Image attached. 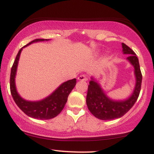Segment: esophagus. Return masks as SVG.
<instances>
[{"label":"esophagus","mask_w":154,"mask_h":154,"mask_svg":"<svg viewBox=\"0 0 154 154\" xmlns=\"http://www.w3.org/2000/svg\"><path fill=\"white\" fill-rule=\"evenodd\" d=\"M78 80H80V81H86L87 80V77H86L85 75H82L80 76H79L78 77Z\"/></svg>","instance_id":"esophagus-1"}]
</instances>
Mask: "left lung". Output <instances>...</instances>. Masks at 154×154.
<instances>
[{
  "label": "left lung",
  "mask_w": 154,
  "mask_h": 154,
  "mask_svg": "<svg viewBox=\"0 0 154 154\" xmlns=\"http://www.w3.org/2000/svg\"><path fill=\"white\" fill-rule=\"evenodd\" d=\"M122 45L123 54L130 55L127 60L134 67L135 85L132 94L124 100H114L105 93L100 85L91 77L88 85L86 103L91 114L101 120H111L122 117L130 110L138 98L142 82V74L140 69L139 61L133 51L125 45Z\"/></svg>",
  "instance_id": "8db88e82"
}]
</instances>
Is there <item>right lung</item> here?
<instances>
[{
  "label": "right lung",
  "instance_id": "right-lung-1",
  "mask_svg": "<svg viewBox=\"0 0 154 154\" xmlns=\"http://www.w3.org/2000/svg\"><path fill=\"white\" fill-rule=\"evenodd\" d=\"M45 40L48 41L49 40V39L48 40L47 39H35L28 43L27 45H24L23 48L28 46L33 43L45 41ZM23 48L19 50L17 54L13 66L11 67V70L10 90L14 100L19 109L29 117L42 120L53 119L59 115L64 108L69 95L75 88L76 82H77L76 79H69L66 82H63L51 94L42 100L31 101V100L24 99L17 92L15 83L17 66H18L19 57H20V54Z\"/></svg>",
  "mask_w": 154,
  "mask_h": 154
}]
</instances>
